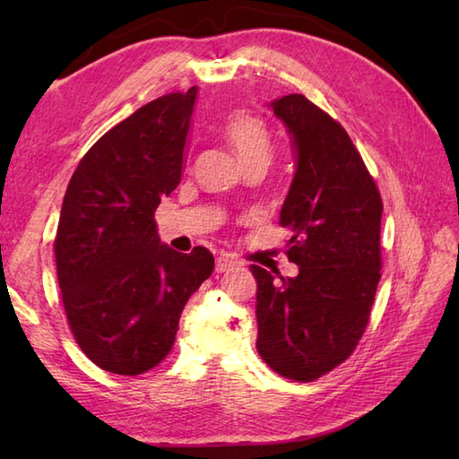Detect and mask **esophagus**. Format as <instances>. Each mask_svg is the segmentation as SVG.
<instances>
[{
  "label": "esophagus",
  "mask_w": 459,
  "mask_h": 459,
  "mask_svg": "<svg viewBox=\"0 0 459 459\" xmlns=\"http://www.w3.org/2000/svg\"><path fill=\"white\" fill-rule=\"evenodd\" d=\"M238 264L232 258L229 256H219L217 262H214V272H219V274H222V272H230L235 270Z\"/></svg>",
  "instance_id": "34e87169"
}]
</instances>
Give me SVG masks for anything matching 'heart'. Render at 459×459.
<instances>
[{
	"mask_svg": "<svg viewBox=\"0 0 459 459\" xmlns=\"http://www.w3.org/2000/svg\"><path fill=\"white\" fill-rule=\"evenodd\" d=\"M224 135L235 148L242 165L255 161L268 165L272 158V135L266 126L255 116L245 112L230 114L224 122Z\"/></svg>",
	"mask_w": 459,
	"mask_h": 459,
	"instance_id": "b5f03b06",
	"label": "heart"
}]
</instances>
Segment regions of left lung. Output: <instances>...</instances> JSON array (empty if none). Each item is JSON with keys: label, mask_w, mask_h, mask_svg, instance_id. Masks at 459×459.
<instances>
[{"label": "left lung", "mask_w": 459, "mask_h": 459, "mask_svg": "<svg viewBox=\"0 0 459 459\" xmlns=\"http://www.w3.org/2000/svg\"><path fill=\"white\" fill-rule=\"evenodd\" d=\"M284 122L296 171L280 224L291 232L296 278L256 280V349L270 368L309 383L353 353L380 280L383 201L353 142L304 94L270 102Z\"/></svg>", "instance_id": "1"}]
</instances>
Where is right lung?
Returning <instances> with one entry per match:
<instances>
[{"label": "right lung", "instance_id": "1", "mask_svg": "<svg viewBox=\"0 0 459 459\" xmlns=\"http://www.w3.org/2000/svg\"><path fill=\"white\" fill-rule=\"evenodd\" d=\"M197 86L135 110L86 152L55 238L68 325L94 365L142 375L169 353L187 299L214 258L163 245L153 212L178 187Z\"/></svg>", "mask_w": 459, "mask_h": 459}]
</instances>
